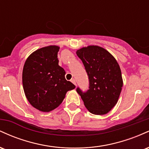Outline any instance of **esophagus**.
<instances>
[{"instance_id":"esophagus-1","label":"esophagus","mask_w":149,"mask_h":149,"mask_svg":"<svg viewBox=\"0 0 149 149\" xmlns=\"http://www.w3.org/2000/svg\"><path fill=\"white\" fill-rule=\"evenodd\" d=\"M71 82H72V83H73V84H74L75 85H76V80L74 79V78H73V79H71Z\"/></svg>"}]
</instances>
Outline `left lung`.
I'll return each mask as SVG.
<instances>
[{"mask_svg":"<svg viewBox=\"0 0 149 149\" xmlns=\"http://www.w3.org/2000/svg\"><path fill=\"white\" fill-rule=\"evenodd\" d=\"M76 54L83 61L90 83L88 91L77 88V92L90 113L107 114L117 104L123 85L119 64L111 53L100 46L83 47Z\"/></svg>","mask_w":149,"mask_h":149,"instance_id":"left-lung-1","label":"left lung"}]
</instances>
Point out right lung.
<instances>
[{
  "label": "right lung",
  "instance_id": "obj_1",
  "mask_svg": "<svg viewBox=\"0 0 149 149\" xmlns=\"http://www.w3.org/2000/svg\"><path fill=\"white\" fill-rule=\"evenodd\" d=\"M59 47H42L27 58L22 72L25 95L34 108L49 112L63 102L66 92L76 86L65 78L64 69L59 66Z\"/></svg>",
  "mask_w": 149,
  "mask_h": 149
}]
</instances>
